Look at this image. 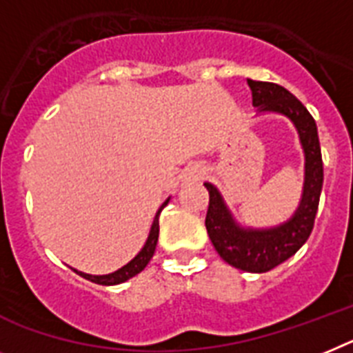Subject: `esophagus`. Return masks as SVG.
Instances as JSON below:
<instances>
[{
  "mask_svg": "<svg viewBox=\"0 0 353 353\" xmlns=\"http://www.w3.org/2000/svg\"><path fill=\"white\" fill-rule=\"evenodd\" d=\"M201 177H203V168L192 167L186 170V179H188V181H197Z\"/></svg>",
  "mask_w": 353,
  "mask_h": 353,
  "instance_id": "34e87169",
  "label": "esophagus"
}]
</instances>
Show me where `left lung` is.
Segmentation results:
<instances>
[{
  "mask_svg": "<svg viewBox=\"0 0 353 353\" xmlns=\"http://www.w3.org/2000/svg\"><path fill=\"white\" fill-rule=\"evenodd\" d=\"M253 94V105L259 111H276L294 121L305 150V190L294 217L274 230H241L233 222L222 197L210 183H204L210 194L206 230L213 248L230 265L248 272H268L291 259L312 233L323 186V159L319 149L318 127L303 103L285 88L272 82L248 79Z\"/></svg>",
  "mask_w": 353,
  "mask_h": 353,
  "instance_id": "8db88e82",
  "label": "left lung"
}]
</instances>
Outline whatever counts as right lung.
Instances as JSON below:
<instances>
[{
	"mask_svg": "<svg viewBox=\"0 0 353 353\" xmlns=\"http://www.w3.org/2000/svg\"><path fill=\"white\" fill-rule=\"evenodd\" d=\"M167 203L163 204L161 208L158 210V213H156V217H154V222H152V228H150L149 239H147V242H145L143 250L136 254L134 259L127 263V265H123V268L118 269V271L111 272V274H103V276H91V274L79 272V271H75V269H73V271H75L77 274H81L82 278H85V280H90V282L99 283V285H117V283L125 282V280H129V278L136 276L138 272L143 271L145 265H147V263L150 262V259H152L154 251H156V244H158V236H159V213H161V210L167 206Z\"/></svg>",
	"mask_w": 353,
	"mask_h": 353,
	"instance_id": "obj_1",
	"label": "right lung"
}]
</instances>
